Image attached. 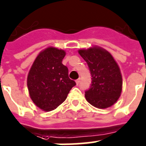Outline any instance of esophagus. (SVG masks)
<instances>
[{
	"label": "esophagus",
	"instance_id": "obj_1",
	"mask_svg": "<svg viewBox=\"0 0 146 146\" xmlns=\"http://www.w3.org/2000/svg\"><path fill=\"white\" fill-rule=\"evenodd\" d=\"M75 82H76V84H77V85H78V84H79V83H80V78H79V79H78V80H76Z\"/></svg>",
	"mask_w": 146,
	"mask_h": 146
}]
</instances>
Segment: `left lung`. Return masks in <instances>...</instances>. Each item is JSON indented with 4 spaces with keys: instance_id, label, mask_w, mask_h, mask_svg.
Masks as SVG:
<instances>
[{
    "instance_id": "8db88e82",
    "label": "left lung",
    "mask_w": 146,
    "mask_h": 146,
    "mask_svg": "<svg viewBox=\"0 0 146 146\" xmlns=\"http://www.w3.org/2000/svg\"><path fill=\"white\" fill-rule=\"evenodd\" d=\"M78 53L86 62L92 75L90 89L85 92L86 101L99 109L113 105L122 90V76L113 56L98 46L80 49Z\"/></svg>"
}]
</instances>
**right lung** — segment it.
<instances>
[{
    "label": "right lung",
    "mask_w": 146,
    "mask_h": 146,
    "mask_svg": "<svg viewBox=\"0 0 146 146\" xmlns=\"http://www.w3.org/2000/svg\"><path fill=\"white\" fill-rule=\"evenodd\" d=\"M66 51L54 47L42 50L27 75L29 95L35 105L48 112L66 99L76 84L68 78V68L62 63Z\"/></svg>",
    "instance_id": "1"
}]
</instances>
